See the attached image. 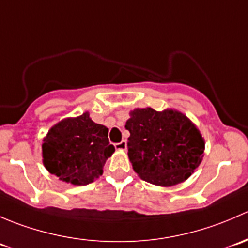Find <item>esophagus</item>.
Masks as SVG:
<instances>
[{"instance_id": "obj_1", "label": "esophagus", "mask_w": 248, "mask_h": 248, "mask_svg": "<svg viewBox=\"0 0 248 248\" xmlns=\"http://www.w3.org/2000/svg\"><path fill=\"white\" fill-rule=\"evenodd\" d=\"M126 147H127L126 140H122V141L115 144V149L116 150H126Z\"/></svg>"}]
</instances>
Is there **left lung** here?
<instances>
[{
    "label": "left lung",
    "instance_id": "left-lung-1",
    "mask_svg": "<svg viewBox=\"0 0 248 248\" xmlns=\"http://www.w3.org/2000/svg\"><path fill=\"white\" fill-rule=\"evenodd\" d=\"M126 129L133 169L145 181L157 186H174L191 176L204 154V139L198 128L174 110L136 109Z\"/></svg>",
    "mask_w": 248,
    "mask_h": 248
}]
</instances>
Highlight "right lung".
<instances>
[{
	"mask_svg": "<svg viewBox=\"0 0 248 248\" xmlns=\"http://www.w3.org/2000/svg\"><path fill=\"white\" fill-rule=\"evenodd\" d=\"M109 129L94 124L89 112L62 120L43 140V163L62 181L84 186L103 174L106 161L115 151Z\"/></svg>",
	"mask_w": 248,
	"mask_h": 248,
	"instance_id": "obj_1",
	"label": "right lung"
}]
</instances>
